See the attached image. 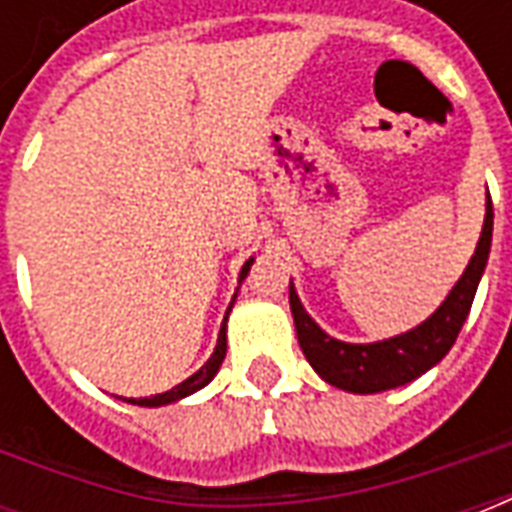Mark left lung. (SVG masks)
Segmentation results:
<instances>
[{
    "mask_svg": "<svg viewBox=\"0 0 512 512\" xmlns=\"http://www.w3.org/2000/svg\"><path fill=\"white\" fill-rule=\"evenodd\" d=\"M491 233H494V205L488 197L483 233L458 285L450 290V296L428 321L419 323L411 332L389 337L384 343L354 345L329 337L304 312L296 290L290 285V312L296 323V337L307 362L315 367V373L337 389L370 395V392H384V389L408 384L436 362H441L455 345V337L472 310L474 293L488 263V252H491Z\"/></svg>",
    "mask_w": 512,
    "mask_h": 512,
    "instance_id": "left-lung-1",
    "label": "left lung"
}]
</instances>
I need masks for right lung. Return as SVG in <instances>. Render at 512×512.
Instances as JSON below:
<instances>
[{"mask_svg":"<svg viewBox=\"0 0 512 512\" xmlns=\"http://www.w3.org/2000/svg\"><path fill=\"white\" fill-rule=\"evenodd\" d=\"M249 266H252V260H246L244 268H241V279L249 274ZM230 307H233V304H230ZM224 323H227V318H224ZM224 323H222V332H219V340H216V351H213L211 359H208V362H205L194 376L186 378L183 384L172 386V389H167V392H161V395L131 397L128 403H134V406H167V403H175V400H180V397H186L191 395V392L202 389V386L216 376V370H219V365L224 362V354H227V329H224Z\"/></svg>","mask_w":512,"mask_h":512,"instance_id":"obj_1","label":"right lung"}]
</instances>
